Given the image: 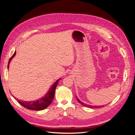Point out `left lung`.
<instances>
[{
	"instance_id": "left-lung-1",
	"label": "left lung",
	"mask_w": 135,
	"mask_h": 135,
	"mask_svg": "<svg viewBox=\"0 0 135 135\" xmlns=\"http://www.w3.org/2000/svg\"><path fill=\"white\" fill-rule=\"evenodd\" d=\"M76 98L77 101L79 102V103H80V104L84 106V107H88V108H92V109H95V108H101V107H103V106H100H100H99V107H98V106H92V105H87V104H85L83 103V102H81V101H80L78 99V98L76 96Z\"/></svg>"
}]
</instances>
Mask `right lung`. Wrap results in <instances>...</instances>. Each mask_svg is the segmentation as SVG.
<instances>
[{
	"label": "right lung",
	"mask_w": 135,
	"mask_h": 135,
	"mask_svg": "<svg viewBox=\"0 0 135 135\" xmlns=\"http://www.w3.org/2000/svg\"><path fill=\"white\" fill-rule=\"evenodd\" d=\"M16 54V52L15 51L14 54L12 55V56L10 58L8 62V69L9 68L11 61L12 60V58L15 56ZM60 79L61 78L59 79L54 84H53V85L50 89V90L48 91V93L45 95V96L40 98L39 100L32 101H23L18 100V103L20 105H21L24 108L32 110H42L46 109L48 106L52 103L53 100H54L55 89L56 88L57 85L58 84L59 81Z\"/></svg>",
	"instance_id": "right-lung-1"
}]
</instances>
